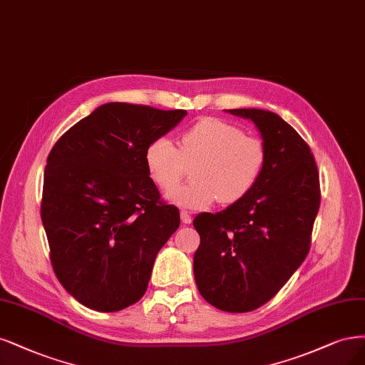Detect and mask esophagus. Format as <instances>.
<instances>
[{"instance_id": "esophagus-1", "label": "esophagus", "mask_w": 365, "mask_h": 365, "mask_svg": "<svg viewBox=\"0 0 365 365\" xmlns=\"http://www.w3.org/2000/svg\"><path fill=\"white\" fill-rule=\"evenodd\" d=\"M192 215L188 211H185V210H182L181 211V222L182 223H185V225H188V223H192Z\"/></svg>"}]
</instances>
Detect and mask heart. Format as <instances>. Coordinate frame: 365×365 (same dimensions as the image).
Wrapping results in <instances>:
<instances>
[{
	"label": "heart",
	"instance_id": "obj_1",
	"mask_svg": "<svg viewBox=\"0 0 365 365\" xmlns=\"http://www.w3.org/2000/svg\"><path fill=\"white\" fill-rule=\"evenodd\" d=\"M266 145L257 135L245 134L237 125L217 118H204L181 134L180 148L168 137H157L145 150L150 180L170 188L194 165L190 182L170 189L172 204L202 210L219 199L234 204L258 182L266 166Z\"/></svg>",
	"mask_w": 365,
	"mask_h": 365
}]
</instances>
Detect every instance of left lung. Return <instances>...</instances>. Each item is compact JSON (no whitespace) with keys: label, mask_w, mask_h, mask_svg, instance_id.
I'll list each match as a JSON object with an SVG mask.
<instances>
[{"label":"left lung","mask_w":365,"mask_h":365,"mask_svg":"<svg viewBox=\"0 0 365 365\" xmlns=\"http://www.w3.org/2000/svg\"><path fill=\"white\" fill-rule=\"evenodd\" d=\"M266 145V166L243 199L193 220L200 235L193 270L199 293L228 312L264 305L304 262L320 207V180L308 143L276 113L234 108Z\"/></svg>","instance_id":"left-lung-1"}]
</instances>
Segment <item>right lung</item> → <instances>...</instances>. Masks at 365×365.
Segmentation results:
<instances>
[{"mask_svg": "<svg viewBox=\"0 0 365 365\" xmlns=\"http://www.w3.org/2000/svg\"><path fill=\"white\" fill-rule=\"evenodd\" d=\"M185 110L108 103L71 127L46 160L41 216L54 273L84 307L115 312L145 294L158 250L180 226L145 150Z\"/></svg>", "mask_w": 365, "mask_h": 365, "instance_id": "right-lung-1", "label": "right lung"}]
</instances>
